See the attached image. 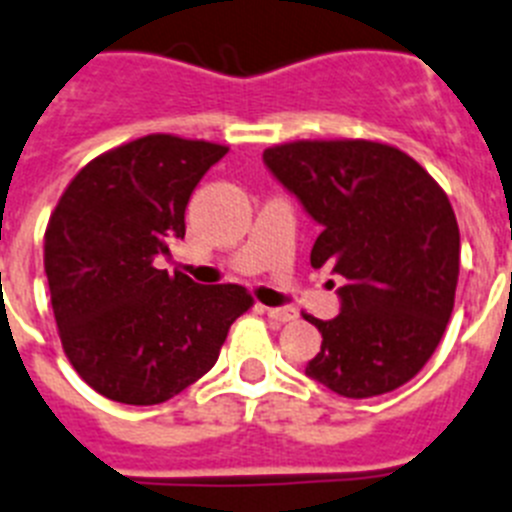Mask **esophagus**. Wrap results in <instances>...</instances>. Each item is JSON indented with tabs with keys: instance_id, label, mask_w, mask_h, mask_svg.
I'll use <instances>...</instances> for the list:
<instances>
[{
	"instance_id": "1",
	"label": "esophagus",
	"mask_w": 512,
	"mask_h": 512,
	"mask_svg": "<svg viewBox=\"0 0 512 512\" xmlns=\"http://www.w3.org/2000/svg\"><path fill=\"white\" fill-rule=\"evenodd\" d=\"M265 311H268V317L278 324L293 322V319L299 317V311L293 309V306H270V309H265Z\"/></svg>"
}]
</instances>
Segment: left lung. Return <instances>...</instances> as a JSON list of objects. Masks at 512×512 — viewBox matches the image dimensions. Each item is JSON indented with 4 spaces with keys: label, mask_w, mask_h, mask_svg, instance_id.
Here are the masks:
<instances>
[{
    "label": "left lung",
    "mask_w": 512,
    "mask_h": 512,
    "mask_svg": "<svg viewBox=\"0 0 512 512\" xmlns=\"http://www.w3.org/2000/svg\"><path fill=\"white\" fill-rule=\"evenodd\" d=\"M262 159L322 224L311 268L332 265L345 278L335 319L304 314L322 332L306 376L348 399L415 379L446 332L459 283L448 195L410 154L381 141H288Z\"/></svg>",
    "instance_id": "1"
}]
</instances>
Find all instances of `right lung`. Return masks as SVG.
<instances>
[{"mask_svg":"<svg viewBox=\"0 0 512 512\" xmlns=\"http://www.w3.org/2000/svg\"><path fill=\"white\" fill-rule=\"evenodd\" d=\"M229 146L149 133L87 162L53 208L43 242L61 348L97 394L162 404L219 361L255 301L237 283L198 286L157 268L185 237L190 193Z\"/></svg>","mask_w":512,"mask_h":512,"instance_id":"right-lung-1","label":"right lung"}]
</instances>
